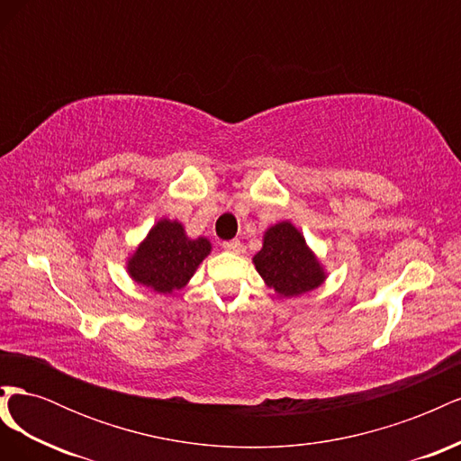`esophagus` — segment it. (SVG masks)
Listing matches in <instances>:
<instances>
[{
  "label": "esophagus",
  "mask_w": 461,
  "mask_h": 461,
  "mask_svg": "<svg viewBox=\"0 0 461 461\" xmlns=\"http://www.w3.org/2000/svg\"><path fill=\"white\" fill-rule=\"evenodd\" d=\"M222 248H225L227 252L240 254L242 252V242L240 240H229V242H222Z\"/></svg>",
  "instance_id": "34e87169"
}]
</instances>
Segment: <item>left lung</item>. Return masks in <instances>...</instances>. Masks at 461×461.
Instances as JSON below:
<instances>
[{"instance_id": "8db88e82", "label": "left lung", "mask_w": 461, "mask_h": 461, "mask_svg": "<svg viewBox=\"0 0 461 461\" xmlns=\"http://www.w3.org/2000/svg\"><path fill=\"white\" fill-rule=\"evenodd\" d=\"M254 265L265 285L283 298L302 296L327 278L325 267L290 221H281L265 230Z\"/></svg>"}]
</instances>
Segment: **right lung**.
<instances>
[{"instance_id": "1", "label": "right lung", "mask_w": 461, "mask_h": 461, "mask_svg": "<svg viewBox=\"0 0 461 461\" xmlns=\"http://www.w3.org/2000/svg\"><path fill=\"white\" fill-rule=\"evenodd\" d=\"M209 254L212 242L205 236L190 239L183 222L165 217L149 229L127 259V273L138 285L171 294L188 285Z\"/></svg>"}]
</instances>
